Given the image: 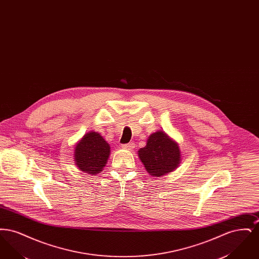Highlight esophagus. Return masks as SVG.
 Masks as SVG:
<instances>
[{
    "mask_svg": "<svg viewBox=\"0 0 259 259\" xmlns=\"http://www.w3.org/2000/svg\"><path fill=\"white\" fill-rule=\"evenodd\" d=\"M121 148H124V149L131 150V149H133V148H135V143L131 142V143H129V144H123V145H121Z\"/></svg>",
    "mask_w": 259,
    "mask_h": 259,
    "instance_id": "34e87169",
    "label": "esophagus"
}]
</instances>
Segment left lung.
Returning a JSON list of instances; mask_svg holds the SVG:
<instances>
[{
    "label": "left lung",
    "mask_w": 259,
    "mask_h": 259,
    "mask_svg": "<svg viewBox=\"0 0 259 259\" xmlns=\"http://www.w3.org/2000/svg\"><path fill=\"white\" fill-rule=\"evenodd\" d=\"M138 153L148 172L154 177L172 172L181 162L178 144L162 131L149 136L147 146L141 148Z\"/></svg>",
    "instance_id": "left-lung-1"
}]
</instances>
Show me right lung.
Returning <instances> with one entry per match:
<instances>
[{
    "label": "right lung",
    "instance_id": "add662e5",
    "mask_svg": "<svg viewBox=\"0 0 259 259\" xmlns=\"http://www.w3.org/2000/svg\"><path fill=\"white\" fill-rule=\"evenodd\" d=\"M110 149V145L99 133L89 132L75 147V165L83 172L97 174L106 166Z\"/></svg>",
    "mask_w": 259,
    "mask_h": 259
}]
</instances>
